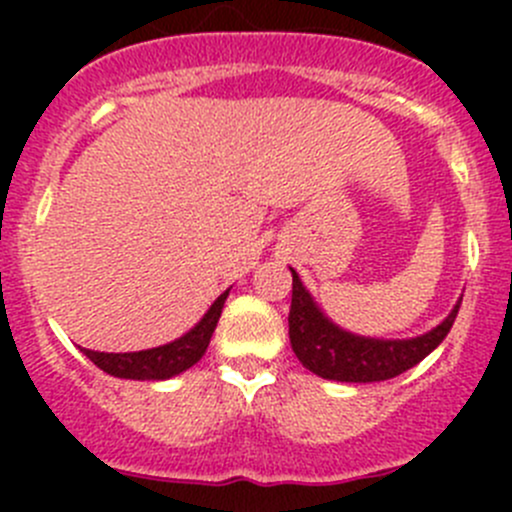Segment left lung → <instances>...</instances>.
<instances>
[{"label":"left lung","mask_w":512,"mask_h":512,"mask_svg":"<svg viewBox=\"0 0 512 512\" xmlns=\"http://www.w3.org/2000/svg\"><path fill=\"white\" fill-rule=\"evenodd\" d=\"M461 304L433 332L404 342L364 339L334 327L312 302L292 270V307H289V342L297 359L322 379L332 381H386L404 374L426 359L451 332Z\"/></svg>","instance_id":"8db88e82"}]
</instances>
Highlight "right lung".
<instances>
[{
    "label": "right lung",
    "instance_id": "obj_1",
    "mask_svg": "<svg viewBox=\"0 0 512 512\" xmlns=\"http://www.w3.org/2000/svg\"><path fill=\"white\" fill-rule=\"evenodd\" d=\"M230 292V289H227ZM227 292L220 294L208 309L203 319L190 329L185 337L175 339V342L165 344V347L146 349V352H131V354H106V352H91V349H81L91 361L103 369L106 374L118 376V379H138V381H158L170 379V376L180 374V371L190 369L200 356L208 349L210 337L215 332L220 312L227 299Z\"/></svg>",
    "mask_w": 512,
    "mask_h": 512
}]
</instances>
